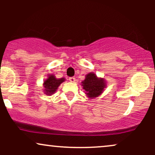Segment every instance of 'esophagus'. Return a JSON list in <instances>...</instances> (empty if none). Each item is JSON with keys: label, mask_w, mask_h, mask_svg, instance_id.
Instances as JSON below:
<instances>
[{"label": "esophagus", "mask_w": 155, "mask_h": 155, "mask_svg": "<svg viewBox=\"0 0 155 155\" xmlns=\"http://www.w3.org/2000/svg\"><path fill=\"white\" fill-rule=\"evenodd\" d=\"M69 81H70L71 82H75L76 79L74 77H70L69 78Z\"/></svg>", "instance_id": "1"}]
</instances>
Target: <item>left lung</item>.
<instances>
[{
    "label": "left lung",
    "instance_id": "left-lung-1",
    "mask_svg": "<svg viewBox=\"0 0 155 155\" xmlns=\"http://www.w3.org/2000/svg\"><path fill=\"white\" fill-rule=\"evenodd\" d=\"M81 86L85 90V94L89 98L98 97L106 87L107 84L104 78H99L93 72H90L85 76L84 80L81 82Z\"/></svg>",
    "mask_w": 155,
    "mask_h": 155
}]
</instances>
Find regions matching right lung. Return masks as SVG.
Instances as JSON below:
<instances>
[{"instance_id": "1", "label": "right lung", "mask_w": 155, "mask_h": 155, "mask_svg": "<svg viewBox=\"0 0 155 155\" xmlns=\"http://www.w3.org/2000/svg\"><path fill=\"white\" fill-rule=\"evenodd\" d=\"M65 81V78L57 79L54 74H48L47 78L43 83V91L47 95L50 96L56 92L62 83Z\"/></svg>"}]
</instances>
